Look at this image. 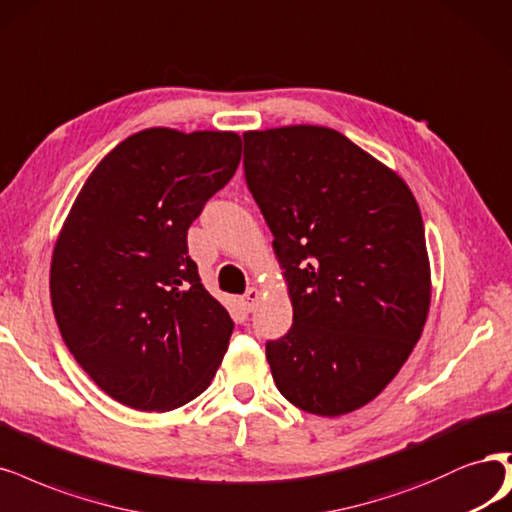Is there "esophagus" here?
Returning a JSON list of instances; mask_svg holds the SVG:
<instances>
[{"mask_svg":"<svg viewBox=\"0 0 512 512\" xmlns=\"http://www.w3.org/2000/svg\"><path fill=\"white\" fill-rule=\"evenodd\" d=\"M258 301H260V290L258 288H250L248 292L243 294V307H245V311H254Z\"/></svg>","mask_w":512,"mask_h":512,"instance_id":"34e87169","label":"esophagus"}]
</instances>
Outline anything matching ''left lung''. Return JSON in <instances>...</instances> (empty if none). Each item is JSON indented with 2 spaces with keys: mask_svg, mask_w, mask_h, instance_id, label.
Segmentation results:
<instances>
[{
  "mask_svg": "<svg viewBox=\"0 0 512 512\" xmlns=\"http://www.w3.org/2000/svg\"><path fill=\"white\" fill-rule=\"evenodd\" d=\"M243 144L294 311L288 334L267 343L273 381L307 413L356 411L398 375L426 326L419 205L396 171L334 129L248 131Z\"/></svg>",
  "mask_w": 512,
  "mask_h": 512,
  "instance_id": "left-lung-1",
  "label": "left lung"
}]
</instances>
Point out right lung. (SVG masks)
<instances>
[{"label": "right lung", "instance_id": "add662e5", "mask_svg": "<svg viewBox=\"0 0 512 512\" xmlns=\"http://www.w3.org/2000/svg\"><path fill=\"white\" fill-rule=\"evenodd\" d=\"M233 131L144 129L88 175L50 262L61 337L101 390L137 411L203 394L233 320L201 284L186 235L233 178Z\"/></svg>", "mask_w": 512, "mask_h": 512}]
</instances>
